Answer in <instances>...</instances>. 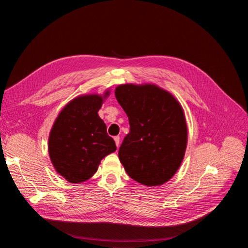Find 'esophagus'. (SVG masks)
Instances as JSON below:
<instances>
[{
    "label": "esophagus",
    "instance_id": "esophagus-1",
    "mask_svg": "<svg viewBox=\"0 0 248 248\" xmlns=\"http://www.w3.org/2000/svg\"><path fill=\"white\" fill-rule=\"evenodd\" d=\"M114 140H115V142H116L117 147L119 148V146H120V137H115V138H114Z\"/></svg>",
    "mask_w": 248,
    "mask_h": 248
}]
</instances>
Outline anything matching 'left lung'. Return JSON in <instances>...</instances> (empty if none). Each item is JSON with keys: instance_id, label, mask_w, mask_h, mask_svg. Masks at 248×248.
Segmentation results:
<instances>
[{"instance_id": "obj_1", "label": "left lung", "mask_w": 248, "mask_h": 248, "mask_svg": "<svg viewBox=\"0 0 248 248\" xmlns=\"http://www.w3.org/2000/svg\"><path fill=\"white\" fill-rule=\"evenodd\" d=\"M115 95L130 125L119 149L126 172L146 186L168 182L181 166L187 146L181 104L166 90L150 84L121 85Z\"/></svg>"}]
</instances>
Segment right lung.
Wrapping results in <instances>:
<instances>
[{"label": "right lung", "mask_w": 248, "mask_h": 248, "mask_svg": "<svg viewBox=\"0 0 248 248\" xmlns=\"http://www.w3.org/2000/svg\"><path fill=\"white\" fill-rule=\"evenodd\" d=\"M109 95H82L67 103L52 125L48 153L58 174L70 183L91 178L107 155L116 151L115 140L98 116L103 99Z\"/></svg>", "instance_id": "1"}]
</instances>
